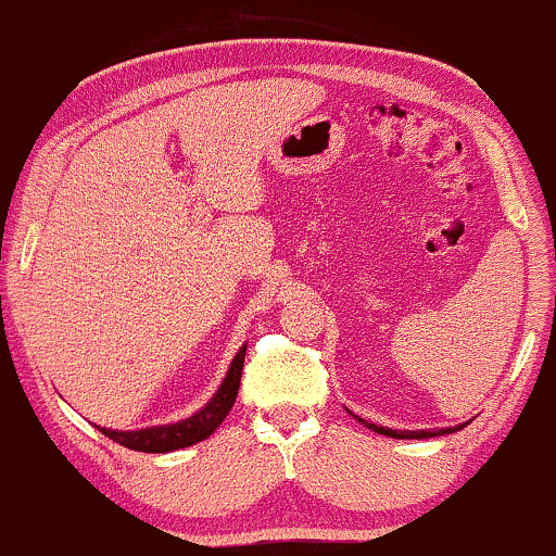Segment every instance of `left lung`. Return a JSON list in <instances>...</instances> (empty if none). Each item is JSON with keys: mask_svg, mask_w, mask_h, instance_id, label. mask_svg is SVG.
Instances as JSON below:
<instances>
[{"mask_svg": "<svg viewBox=\"0 0 556 556\" xmlns=\"http://www.w3.org/2000/svg\"><path fill=\"white\" fill-rule=\"evenodd\" d=\"M357 421H363L366 424L368 429H374V432H379V434H387V438H395V440H427V438H440V434H451V432H458V429H462V424H458V427H445V429H416V432H405V429H390V427H376V424H371V421H366V419H357Z\"/></svg>", "mask_w": 556, "mask_h": 556, "instance_id": "8db88e82", "label": "left lung"}]
</instances>
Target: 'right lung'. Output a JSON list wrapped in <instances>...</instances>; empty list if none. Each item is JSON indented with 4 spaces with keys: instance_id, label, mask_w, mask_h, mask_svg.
Returning <instances> with one entry per match:
<instances>
[{
    "instance_id": "right-lung-1",
    "label": "right lung",
    "mask_w": 556,
    "mask_h": 556,
    "mask_svg": "<svg viewBox=\"0 0 556 556\" xmlns=\"http://www.w3.org/2000/svg\"><path fill=\"white\" fill-rule=\"evenodd\" d=\"M243 357H247V344L238 350V355L232 357L228 374H225L223 384L214 392L212 400L193 414L190 419H182L177 424H161V427H146L135 429V432H118V429H105L98 427L105 438H111L113 443L129 447V451H142V453H169L177 447H188L206 440L219 424L225 421V416L230 414L232 403H236L238 387H241V371H243Z\"/></svg>"
}]
</instances>
